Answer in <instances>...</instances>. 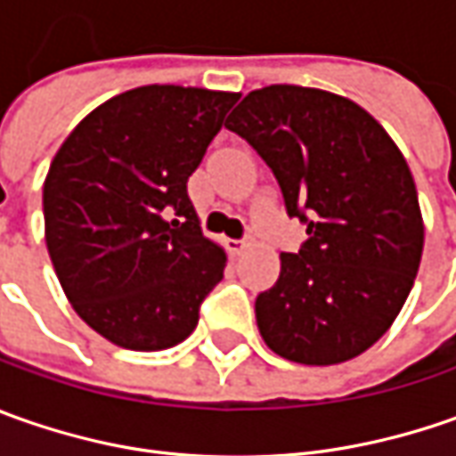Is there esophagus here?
Returning a JSON list of instances; mask_svg holds the SVG:
<instances>
[{
    "mask_svg": "<svg viewBox=\"0 0 456 456\" xmlns=\"http://www.w3.org/2000/svg\"><path fill=\"white\" fill-rule=\"evenodd\" d=\"M248 246H251V240H248V238H246V240H228V251H231V254H243V251H246V248H248Z\"/></svg>",
    "mask_w": 456,
    "mask_h": 456,
    "instance_id": "esophagus-1",
    "label": "esophagus"
}]
</instances>
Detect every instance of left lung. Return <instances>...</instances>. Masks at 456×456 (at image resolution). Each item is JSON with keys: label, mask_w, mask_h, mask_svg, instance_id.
Segmentation results:
<instances>
[{"label": "left lung", "mask_w": 456, "mask_h": 456, "mask_svg": "<svg viewBox=\"0 0 456 456\" xmlns=\"http://www.w3.org/2000/svg\"><path fill=\"white\" fill-rule=\"evenodd\" d=\"M225 129L272 167L309 236L256 297L261 338L302 365L358 358L388 332L421 264L424 218L403 154L355 101L305 86L251 91Z\"/></svg>", "instance_id": "obj_1"}]
</instances>
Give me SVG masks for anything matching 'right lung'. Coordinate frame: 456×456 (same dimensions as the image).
<instances>
[{
  "instance_id": "obj_1",
  "label": "right lung",
  "mask_w": 456,
  "mask_h": 456,
  "mask_svg": "<svg viewBox=\"0 0 456 456\" xmlns=\"http://www.w3.org/2000/svg\"><path fill=\"white\" fill-rule=\"evenodd\" d=\"M240 94L139 86L109 98L55 151L45 243L68 302L101 338L154 353L198 327L225 251L202 236L187 180Z\"/></svg>"
}]
</instances>
